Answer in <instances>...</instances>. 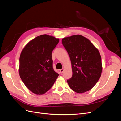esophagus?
Segmentation results:
<instances>
[{
  "label": "esophagus",
  "instance_id": "34e87169",
  "mask_svg": "<svg viewBox=\"0 0 121 121\" xmlns=\"http://www.w3.org/2000/svg\"><path fill=\"white\" fill-rule=\"evenodd\" d=\"M64 69H60V72L61 74V73H63L64 72Z\"/></svg>",
  "mask_w": 121,
  "mask_h": 121
}]
</instances>
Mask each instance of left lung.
<instances>
[{"mask_svg":"<svg viewBox=\"0 0 121 121\" xmlns=\"http://www.w3.org/2000/svg\"><path fill=\"white\" fill-rule=\"evenodd\" d=\"M61 41L71 61L73 75L67 80L69 87L78 93L90 90L98 82L102 72L98 50L82 35L64 38Z\"/></svg>","mask_w":121,"mask_h":121,"instance_id":"obj_1","label":"left lung"}]
</instances>
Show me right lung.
Returning <instances> with one entry per match:
<instances>
[{
    "label": "right lung",
    "instance_id": "1",
    "mask_svg": "<svg viewBox=\"0 0 121 121\" xmlns=\"http://www.w3.org/2000/svg\"><path fill=\"white\" fill-rule=\"evenodd\" d=\"M59 39L46 34L37 36L26 45L20 57L19 75L25 86L36 94L49 90L58 77L52 54Z\"/></svg>",
    "mask_w": 121,
    "mask_h": 121
}]
</instances>
